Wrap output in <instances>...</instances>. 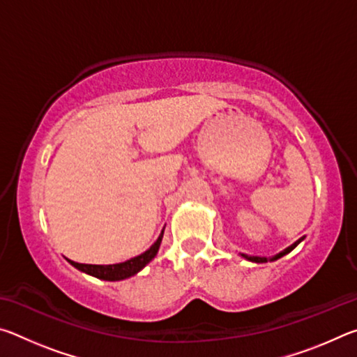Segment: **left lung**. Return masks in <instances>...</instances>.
Returning a JSON list of instances; mask_svg holds the SVG:
<instances>
[{
    "mask_svg": "<svg viewBox=\"0 0 357 357\" xmlns=\"http://www.w3.org/2000/svg\"><path fill=\"white\" fill-rule=\"evenodd\" d=\"M301 241H304V238L298 239V241H296L294 244H291L289 247H287L285 250H282L280 253H277V255L271 257V258H268V257H250V255H245V253H241V257L245 258V259H249V261H253V263H268V261H275V259H279V258H282L283 255H287V253L291 252V250L294 249V247L301 243Z\"/></svg>",
    "mask_w": 357,
    "mask_h": 357,
    "instance_id": "left-lung-1",
    "label": "left lung"
}]
</instances>
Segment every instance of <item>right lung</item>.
Instances as JSON below:
<instances>
[{
  "mask_svg": "<svg viewBox=\"0 0 357 357\" xmlns=\"http://www.w3.org/2000/svg\"><path fill=\"white\" fill-rule=\"evenodd\" d=\"M165 229V228H164ZM164 229H162L160 236L157 238L155 243L149 247L146 252H143L142 255L134 257L128 259L124 263H118V264H83V263H75L72 259H68V261L77 268L78 271H82L84 274H89L93 277H98V279L102 280H108V282H116V280H124L129 279V277L135 275L137 273L146 266L151 259H153L157 252H159V247L162 243V238H164Z\"/></svg>",
  "mask_w": 357,
  "mask_h": 357,
  "instance_id": "add662e5",
  "label": "right lung"
}]
</instances>
